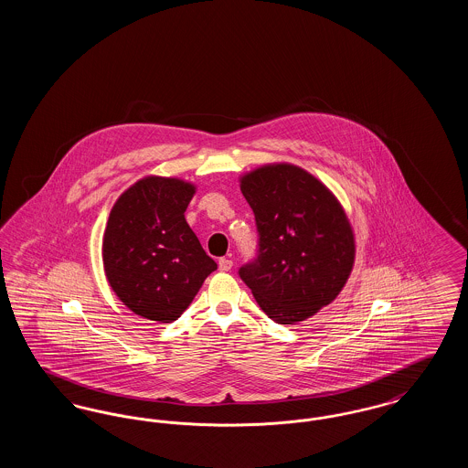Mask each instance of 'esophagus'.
<instances>
[{
  "label": "esophagus",
  "instance_id": "esophagus-1",
  "mask_svg": "<svg viewBox=\"0 0 468 468\" xmlns=\"http://www.w3.org/2000/svg\"><path fill=\"white\" fill-rule=\"evenodd\" d=\"M233 268V261L231 260H228V258H221L219 260V270L221 271H229Z\"/></svg>",
  "mask_w": 468,
  "mask_h": 468
}]
</instances>
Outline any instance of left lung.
<instances>
[{
    "label": "left lung",
    "mask_w": 468,
    "mask_h": 468,
    "mask_svg": "<svg viewBox=\"0 0 468 468\" xmlns=\"http://www.w3.org/2000/svg\"><path fill=\"white\" fill-rule=\"evenodd\" d=\"M242 193L258 250L239 275L261 311L292 324L334 302L355 261L353 231L334 195L292 165L254 170L242 178Z\"/></svg>",
    "instance_id": "1"
}]
</instances>
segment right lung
<instances>
[{
  "mask_svg": "<svg viewBox=\"0 0 468 468\" xmlns=\"http://www.w3.org/2000/svg\"><path fill=\"white\" fill-rule=\"evenodd\" d=\"M195 187L178 178L138 180L115 201L103 237L112 290L134 314L172 323L218 268L184 212Z\"/></svg>",
  "mask_w": 468,
  "mask_h": 468,
  "instance_id": "right-lung-1",
  "label": "right lung"
}]
</instances>
